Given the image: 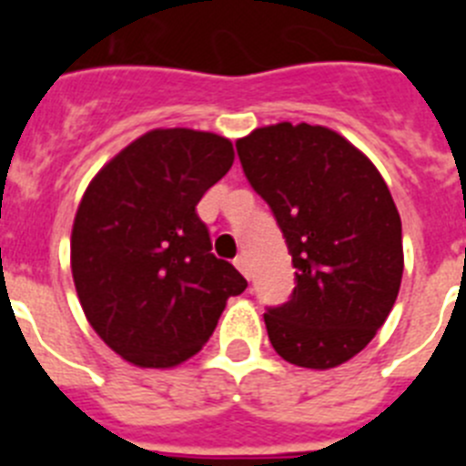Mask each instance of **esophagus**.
<instances>
[{
	"mask_svg": "<svg viewBox=\"0 0 466 466\" xmlns=\"http://www.w3.org/2000/svg\"><path fill=\"white\" fill-rule=\"evenodd\" d=\"M236 268L240 270V273L245 275L247 279H252V268H249V258H247L245 254H240V257L236 258Z\"/></svg>",
	"mask_w": 466,
	"mask_h": 466,
	"instance_id": "1",
	"label": "esophagus"
}]
</instances>
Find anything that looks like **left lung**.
Instances as JSON below:
<instances>
[{"mask_svg": "<svg viewBox=\"0 0 466 466\" xmlns=\"http://www.w3.org/2000/svg\"><path fill=\"white\" fill-rule=\"evenodd\" d=\"M289 247V303L263 312L284 361L329 371L360 355L397 300L401 217L369 156L324 126H263L236 142Z\"/></svg>", "mask_w": 466, "mask_h": 466, "instance_id": "left-lung-1", "label": "left lung"}]
</instances>
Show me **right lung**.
<instances>
[{
	"label": "right lung",
	"mask_w": 466,
	"mask_h": 466,
	"mask_svg": "<svg viewBox=\"0 0 466 466\" xmlns=\"http://www.w3.org/2000/svg\"><path fill=\"white\" fill-rule=\"evenodd\" d=\"M233 158L228 137L156 127L90 179L72 226L74 287L90 327L127 364H184L245 291L196 214Z\"/></svg>",
	"instance_id": "1"
}]
</instances>
